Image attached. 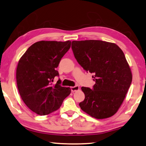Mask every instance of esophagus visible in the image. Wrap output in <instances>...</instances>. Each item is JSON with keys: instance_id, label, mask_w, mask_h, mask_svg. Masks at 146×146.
Masks as SVG:
<instances>
[{"instance_id": "esophagus-1", "label": "esophagus", "mask_w": 146, "mask_h": 146, "mask_svg": "<svg viewBox=\"0 0 146 146\" xmlns=\"http://www.w3.org/2000/svg\"><path fill=\"white\" fill-rule=\"evenodd\" d=\"M79 87L78 85H76V86H74V87H71V92H75V91H77L79 90Z\"/></svg>"}]
</instances>
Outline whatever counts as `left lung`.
<instances>
[{
	"label": "left lung",
	"instance_id": "left-lung-1",
	"mask_svg": "<svg viewBox=\"0 0 146 146\" xmlns=\"http://www.w3.org/2000/svg\"><path fill=\"white\" fill-rule=\"evenodd\" d=\"M71 48L77 62L93 73L92 88L82 87L85 94L81 109L94 118L112 116L120 107L132 80L125 54L118 45L102 40L73 41Z\"/></svg>",
	"mask_w": 146,
	"mask_h": 146
}]
</instances>
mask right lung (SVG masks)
<instances>
[{"label":"right lung","mask_w":146,"mask_h":146,"mask_svg":"<svg viewBox=\"0 0 146 146\" xmlns=\"http://www.w3.org/2000/svg\"><path fill=\"white\" fill-rule=\"evenodd\" d=\"M71 47V41H40L28 48L16 70L19 92L25 104L39 115L58 110L70 95V87H62L59 79L52 84L61 59Z\"/></svg>","instance_id":"right-lung-1"}]
</instances>
